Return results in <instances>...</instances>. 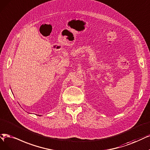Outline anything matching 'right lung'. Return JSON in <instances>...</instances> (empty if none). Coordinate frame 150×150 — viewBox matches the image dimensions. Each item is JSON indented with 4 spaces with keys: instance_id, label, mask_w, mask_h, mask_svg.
<instances>
[{
    "instance_id": "obj_1",
    "label": "right lung",
    "mask_w": 150,
    "mask_h": 150,
    "mask_svg": "<svg viewBox=\"0 0 150 150\" xmlns=\"http://www.w3.org/2000/svg\"><path fill=\"white\" fill-rule=\"evenodd\" d=\"M39 115V116H41V115Z\"/></svg>"
}]
</instances>
